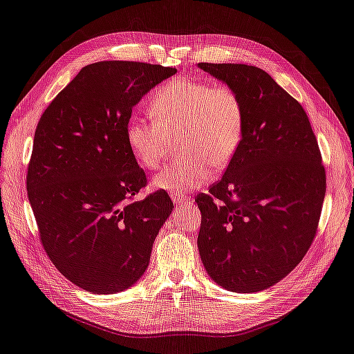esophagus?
I'll return each mask as SVG.
<instances>
[{
	"label": "esophagus",
	"instance_id": "obj_1",
	"mask_svg": "<svg viewBox=\"0 0 354 354\" xmlns=\"http://www.w3.org/2000/svg\"><path fill=\"white\" fill-rule=\"evenodd\" d=\"M172 198L175 199V204L176 205H183V204H188L189 203L185 196H174L172 195Z\"/></svg>",
	"mask_w": 354,
	"mask_h": 354
}]
</instances>
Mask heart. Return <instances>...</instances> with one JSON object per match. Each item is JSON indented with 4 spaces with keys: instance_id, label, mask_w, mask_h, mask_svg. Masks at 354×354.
I'll list each match as a JSON object with an SVG mask.
<instances>
[{
    "instance_id": "1",
    "label": "heart",
    "mask_w": 354,
    "mask_h": 354,
    "mask_svg": "<svg viewBox=\"0 0 354 354\" xmlns=\"http://www.w3.org/2000/svg\"><path fill=\"white\" fill-rule=\"evenodd\" d=\"M149 111L155 122L142 117L127 121L126 140L134 159L156 169L176 139L188 155L153 178L155 189L185 196L209 182L212 167L220 171L232 163L241 146L244 105L232 86L198 80L169 82L153 94Z\"/></svg>"
}]
</instances>
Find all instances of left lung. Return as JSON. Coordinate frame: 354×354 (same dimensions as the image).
I'll use <instances>...</instances> for the list:
<instances>
[{
    "label": "left lung",
    "instance_id": "1",
    "mask_svg": "<svg viewBox=\"0 0 354 354\" xmlns=\"http://www.w3.org/2000/svg\"><path fill=\"white\" fill-rule=\"evenodd\" d=\"M240 95L244 137L224 176L195 198L198 250L209 278L240 294L278 283L314 240L326 172L301 104L263 69L198 64Z\"/></svg>",
    "mask_w": 354,
    "mask_h": 354
}]
</instances>
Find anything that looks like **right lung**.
Returning a JSON list of instances; mask_svg holds the SVG:
<instances>
[{"instance_id":"1","label":"right lung","mask_w":354,"mask_h":354,"mask_svg":"<svg viewBox=\"0 0 354 354\" xmlns=\"http://www.w3.org/2000/svg\"><path fill=\"white\" fill-rule=\"evenodd\" d=\"M175 68L104 60L81 69L46 109L35 133L27 194L43 248L76 286L126 290L149 266L174 211L158 191L131 201L146 175L126 140L133 106Z\"/></svg>"}]
</instances>
